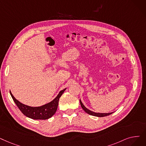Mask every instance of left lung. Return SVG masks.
Wrapping results in <instances>:
<instances>
[{"mask_svg": "<svg viewBox=\"0 0 146 146\" xmlns=\"http://www.w3.org/2000/svg\"><path fill=\"white\" fill-rule=\"evenodd\" d=\"M80 106L82 107V108L83 109V110L86 112L88 114H89V115H92V116H97V117H104V116H109L110 115H111V114H112L113 112H111V113H96V112H94V111H92L91 110H90L89 109H88L86 107H85V106L83 104V103H82L81 100H80Z\"/></svg>", "mask_w": 146, "mask_h": 146, "instance_id": "8db88e82", "label": "left lung"}]
</instances>
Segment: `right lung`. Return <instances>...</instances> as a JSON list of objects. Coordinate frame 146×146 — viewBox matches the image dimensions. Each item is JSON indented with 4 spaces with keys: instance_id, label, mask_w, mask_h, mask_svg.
Segmentation results:
<instances>
[{
    "instance_id": "right-lung-1",
    "label": "right lung",
    "mask_w": 146,
    "mask_h": 146,
    "mask_svg": "<svg viewBox=\"0 0 146 146\" xmlns=\"http://www.w3.org/2000/svg\"><path fill=\"white\" fill-rule=\"evenodd\" d=\"M66 90V88L61 91L52 101L40 107H31L22 104L13 96L11 91L10 94L18 109L25 116L35 120H46L51 117L55 113L58 108L59 99Z\"/></svg>"
}]
</instances>
